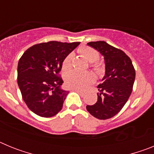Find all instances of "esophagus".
<instances>
[{
    "mask_svg": "<svg viewBox=\"0 0 154 154\" xmlns=\"http://www.w3.org/2000/svg\"><path fill=\"white\" fill-rule=\"evenodd\" d=\"M74 90L75 91V92H78L79 94H80L81 96H84V92H82V91H80V90H79V89H74Z\"/></svg>",
    "mask_w": 154,
    "mask_h": 154,
    "instance_id": "obj_1",
    "label": "esophagus"
}]
</instances>
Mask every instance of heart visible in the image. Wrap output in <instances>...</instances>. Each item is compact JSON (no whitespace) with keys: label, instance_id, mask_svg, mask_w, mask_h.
I'll use <instances>...</instances> for the list:
<instances>
[{"label":"heart","instance_id":"b5f03b06","mask_svg":"<svg viewBox=\"0 0 154 154\" xmlns=\"http://www.w3.org/2000/svg\"><path fill=\"white\" fill-rule=\"evenodd\" d=\"M79 52L89 62H92V69L98 75H102L104 73V65L99 62H95L99 58V52L97 50L89 46H82L79 48ZM73 57V53H69L65 56L62 62V70L67 72L72 68ZM65 82V85L70 89L84 90L95 82V75L91 72L82 73L78 71H72L66 75Z\"/></svg>","mask_w":154,"mask_h":154}]
</instances>
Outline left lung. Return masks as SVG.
I'll return each instance as SVG.
<instances>
[{
	"mask_svg": "<svg viewBox=\"0 0 154 154\" xmlns=\"http://www.w3.org/2000/svg\"><path fill=\"white\" fill-rule=\"evenodd\" d=\"M87 45L104 56L106 74L97 86L98 100L87 105L88 112L99 119L113 117L127 102L133 90L136 72L131 59L124 51L106 42H90Z\"/></svg>",
	"mask_w": 154,
	"mask_h": 154,
	"instance_id": "8db88e82",
	"label": "left lung"
}]
</instances>
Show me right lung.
<instances>
[{
	"label": "right lung",
	"mask_w": 154,
	"mask_h": 154,
	"mask_svg": "<svg viewBox=\"0 0 154 154\" xmlns=\"http://www.w3.org/2000/svg\"><path fill=\"white\" fill-rule=\"evenodd\" d=\"M80 42L51 41L30 47L19 59L17 84L28 109L42 117L60 112L69 92L59 75L64 58Z\"/></svg>",
	"instance_id": "right-lung-1"
}]
</instances>
